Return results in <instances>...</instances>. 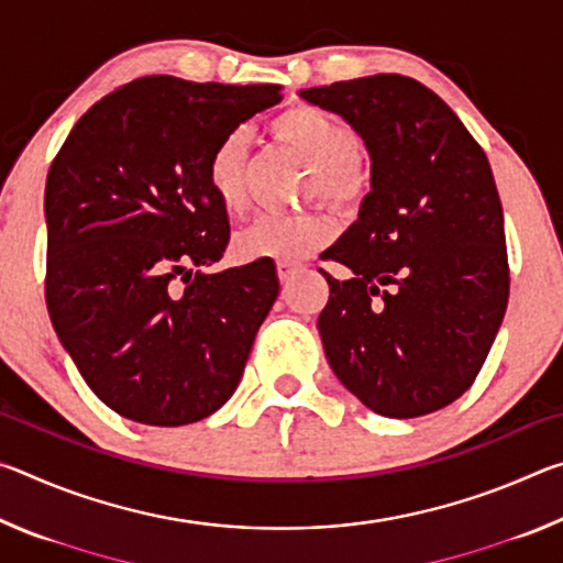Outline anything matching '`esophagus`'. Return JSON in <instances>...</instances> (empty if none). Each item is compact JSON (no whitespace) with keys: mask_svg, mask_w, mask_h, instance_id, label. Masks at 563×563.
<instances>
[{"mask_svg":"<svg viewBox=\"0 0 563 563\" xmlns=\"http://www.w3.org/2000/svg\"><path fill=\"white\" fill-rule=\"evenodd\" d=\"M275 271H278L280 283H288V280H292V275L300 271V265L298 263H290V261H278V265H275Z\"/></svg>","mask_w":563,"mask_h":563,"instance_id":"esophagus-1","label":"esophagus"}]
</instances>
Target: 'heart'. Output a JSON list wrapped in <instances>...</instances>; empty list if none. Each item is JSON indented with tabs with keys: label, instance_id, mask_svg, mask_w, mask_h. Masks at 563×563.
I'll list each match as a JSON object with an SVG mask.
<instances>
[{
	"label": "heart",
	"instance_id": "1",
	"mask_svg": "<svg viewBox=\"0 0 563 563\" xmlns=\"http://www.w3.org/2000/svg\"><path fill=\"white\" fill-rule=\"evenodd\" d=\"M273 136L310 166L308 194L338 208H355L369 190L367 158L355 148V133L318 107H290L273 119ZM247 141L233 131L218 141L208 158L206 178L218 206L235 213L245 201ZM335 235L332 218L320 211L258 216L235 235L241 261H302Z\"/></svg>",
	"mask_w": 563,
	"mask_h": 563
}]
</instances>
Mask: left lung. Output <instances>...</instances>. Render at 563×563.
<instances>
[{"instance_id":"left-lung-1","label":"left lung","mask_w":563,"mask_h":563,"mask_svg":"<svg viewBox=\"0 0 563 563\" xmlns=\"http://www.w3.org/2000/svg\"><path fill=\"white\" fill-rule=\"evenodd\" d=\"M335 111L373 158L360 218L320 268L330 300L318 330L332 373L377 415L409 419L462 397L509 302L504 211L482 146L432 89L375 74L302 89Z\"/></svg>"}]
</instances>
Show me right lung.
<instances>
[{"instance_id": "obj_1", "label": "right lung", "mask_w": 563, "mask_h": 563, "mask_svg": "<svg viewBox=\"0 0 563 563\" xmlns=\"http://www.w3.org/2000/svg\"><path fill=\"white\" fill-rule=\"evenodd\" d=\"M278 84L141 76L84 113L46 176V308L91 393L154 427L235 393L280 283L273 261L208 271L231 225L208 188L218 141Z\"/></svg>"}]
</instances>
